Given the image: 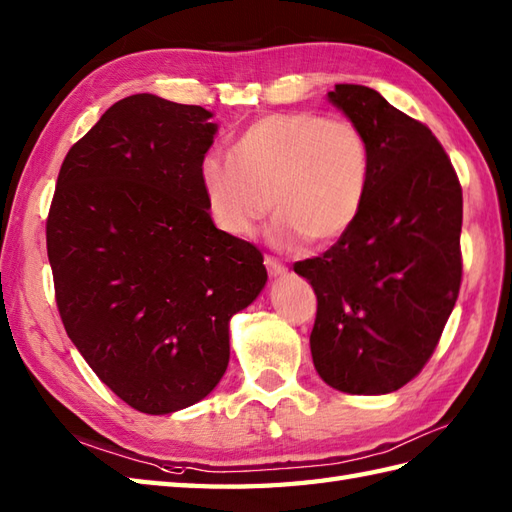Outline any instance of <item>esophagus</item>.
Masks as SVG:
<instances>
[{
    "label": "esophagus",
    "instance_id": "obj_1",
    "mask_svg": "<svg viewBox=\"0 0 512 512\" xmlns=\"http://www.w3.org/2000/svg\"><path fill=\"white\" fill-rule=\"evenodd\" d=\"M265 267H267V271H269V276H274V278L287 274V267L282 265L280 260H276L274 256H265Z\"/></svg>",
    "mask_w": 512,
    "mask_h": 512
}]
</instances>
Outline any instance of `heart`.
<instances>
[{
	"label": "heart",
	"mask_w": 512,
	"mask_h": 512,
	"mask_svg": "<svg viewBox=\"0 0 512 512\" xmlns=\"http://www.w3.org/2000/svg\"><path fill=\"white\" fill-rule=\"evenodd\" d=\"M370 184L366 133L315 111L269 113L238 135L232 157L212 153L201 162L214 223L249 236L274 203L278 217L267 236L280 249L342 238L366 206Z\"/></svg>",
	"instance_id": "1"
}]
</instances>
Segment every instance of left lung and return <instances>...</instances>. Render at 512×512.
<instances>
[{"instance_id": "1", "label": "left lung", "mask_w": 512, "mask_h": 512, "mask_svg": "<svg viewBox=\"0 0 512 512\" xmlns=\"http://www.w3.org/2000/svg\"><path fill=\"white\" fill-rule=\"evenodd\" d=\"M328 100L366 133L372 184L355 225L295 263L317 315L313 366L346 394H390L423 370L458 300L462 188L423 122L363 85Z\"/></svg>"}]
</instances>
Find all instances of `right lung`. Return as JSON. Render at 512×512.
Masks as SVG:
<instances>
[{
    "mask_svg": "<svg viewBox=\"0 0 512 512\" xmlns=\"http://www.w3.org/2000/svg\"><path fill=\"white\" fill-rule=\"evenodd\" d=\"M212 116L155 94L122 98L56 179L45 234L63 326L98 379L144 414L217 388L232 315L267 282L263 254L208 212Z\"/></svg>",
    "mask_w": 512,
    "mask_h": 512,
    "instance_id": "1",
    "label": "right lung"
}]
</instances>
